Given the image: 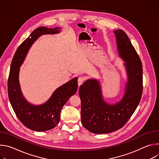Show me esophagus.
<instances>
[{"label":"esophagus","mask_w":159,"mask_h":159,"mask_svg":"<svg viewBox=\"0 0 159 159\" xmlns=\"http://www.w3.org/2000/svg\"><path fill=\"white\" fill-rule=\"evenodd\" d=\"M85 77H79V79H78V84H79V85H80L81 84H82V83L84 82V80H85Z\"/></svg>","instance_id":"esophagus-1"}]
</instances>
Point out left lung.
<instances>
[{
  "label": "left lung",
  "mask_w": 159,
  "mask_h": 159,
  "mask_svg": "<svg viewBox=\"0 0 159 159\" xmlns=\"http://www.w3.org/2000/svg\"><path fill=\"white\" fill-rule=\"evenodd\" d=\"M120 57L125 61L128 81L122 99L109 104L102 98L99 82L89 79L79 88L81 120L89 131L103 134L122 128L139 106L143 92V69L141 60L127 34L121 30L114 31Z\"/></svg>",
  "instance_id": "8db88e82"
}]
</instances>
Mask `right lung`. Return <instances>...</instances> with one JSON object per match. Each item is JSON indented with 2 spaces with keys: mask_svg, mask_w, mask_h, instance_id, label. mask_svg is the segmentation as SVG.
<instances>
[{
  "mask_svg": "<svg viewBox=\"0 0 159 159\" xmlns=\"http://www.w3.org/2000/svg\"><path fill=\"white\" fill-rule=\"evenodd\" d=\"M60 28L39 27L22 42L17 49L11 65L7 90L9 101L20 121L28 128L44 131L55 128L59 123L61 109L69 99L77 90V77L57 89L51 98L44 104L34 106L29 103L22 96L19 82V74L33 43L42 34H56Z\"/></svg>",
  "mask_w": 159,
  "mask_h": 159,
  "instance_id": "add662e5",
  "label": "right lung"
}]
</instances>
